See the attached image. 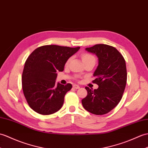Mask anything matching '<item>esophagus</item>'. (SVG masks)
Returning a JSON list of instances; mask_svg holds the SVG:
<instances>
[{"label":"esophagus","instance_id":"esophagus-1","mask_svg":"<svg viewBox=\"0 0 148 148\" xmlns=\"http://www.w3.org/2000/svg\"><path fill=\"white\" fill-rule=\"evenodd\" d=\"M73 88H74V89H75V90H77V89L79 88V86L77 85V84H74V85H73Z\"/></svg>","mask_w":148,"mask_h":148}]
</instances>
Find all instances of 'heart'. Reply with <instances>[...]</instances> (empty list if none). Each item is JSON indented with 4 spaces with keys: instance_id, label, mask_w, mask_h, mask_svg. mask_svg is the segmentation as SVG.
<instances>
[{
    "instance_id": "b5f03b06",
    "label": "heart",
    "mask_w": 148,
    "mask_h": 148,
    "mask_svg": "<svg viewBox=\"0 0 148 148\" xmlns=\"http://www.w3.org/2000/svg\"><path fill=\"white\" fill-rule=\"evenodd\" d=\"M81 58H82V60L83 62L84 63L85 62H87L89 61H96V58L95 57L91 55V53H83L81 55ZM70 61V58L69 59H68L66 64H67Z\"/></svg>"
}]
</instances>
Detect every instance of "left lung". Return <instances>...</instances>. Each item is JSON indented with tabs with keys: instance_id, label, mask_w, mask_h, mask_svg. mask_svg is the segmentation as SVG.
Returning <instances> with one entry per match:
<instances>
[{
	"instance_id": "8db88e82",
	"label": "left lung",
	"mask_w": 148,
	"mask_h": 148,
	"mask_svg": "<svg viewBox=\"0 0 148 148\" xmlns=\"http://www.w3.org/2000/svg\"><path fill=\"white\" fill-rule=\"evenodd\" d=\"M86 50L98 58L92 82L99 87L94 90L86 87L88 95L82 99V104L92 114L104 115L114 108L122 98L127 82L125 61L115 47L108 45L97 44Z\"/></svg>"
}]
</instances>
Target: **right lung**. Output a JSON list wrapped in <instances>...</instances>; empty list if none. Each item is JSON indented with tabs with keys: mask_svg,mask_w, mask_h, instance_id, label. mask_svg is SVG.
<instances>
[{
	"mask_svg": "<svg viewBox=\"0 0 148 148\" xmlns=\"http://www.w3.org/2000/svg\"><path fill=\"white\" fill-rule=\"evenodd\" d=\"M80 49L55 45L37 48L27 57L22 74V88L30 108L42 115L61 108L72 84H56L57 72L63 71L69 58Z\"/></svg>",
	"mask_w": 148,
	"mask_h": 148,
	"instance_id": "add662e5",
	"label": "right lung"
}]
</instances>
